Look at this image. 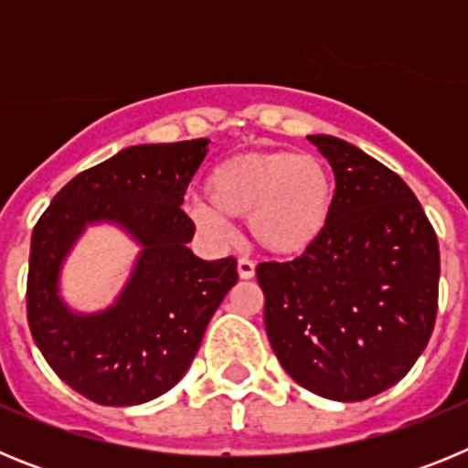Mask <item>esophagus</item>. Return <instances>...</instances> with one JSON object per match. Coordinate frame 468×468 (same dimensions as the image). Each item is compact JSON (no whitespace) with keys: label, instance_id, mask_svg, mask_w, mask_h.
Listing matches in <instances>:
<instances>
[{"label":"esophagus","instance_id":"obj_1","mask_svg":"<svg viewBox=\"0 0 468 468\" xmlns=\"http://www.w3.org/2000/svg\"><path fill=\"white\" fill-rule=\"evenodd\" d=\"M237 271H239V276H241V279H253V276H255V264L250 262V260H248V258H239Z\"/></svg>","mask_w":468,"mask_h":468}]
</instances>
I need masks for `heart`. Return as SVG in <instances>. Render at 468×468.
Masks as SVG:
<instances>
[{"label": "heart", "mask_w": 468, "mask_h": 468, "mask_svg": "<svg viewBox=\"0 0 468 468\" xmlns=\"http://www.w3.org/2000/svg\"><path fill=\"white\" fill-rule=\"evenodd\" d=\"M206 201L189 206L198 229L229 237V220H246L264 253L292 258L324 237L333 218V176L314 154L291 150L243 152L206 176Z\"/></svg>", "instance_id": "obj_1"}]
</instances>
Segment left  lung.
<instances>
[{
    "label": "left lung",
    "mask_w": 468,
    "mask_h": 468,
    "mask_svg": "<svg viewBox=\"0 0 468 468\" xmlns=\"http://www.w3.org/2000/svg\"><path fill=\"white\" fill-rule=\"evenodd\" d=\"M335 173L325 234L258 264L264 328L283 370L330 400H366L408 375L433 333L441 255L412 189L333 135H309Z\"/></svg>",
    "instance_id": "1"
}]
</instances>
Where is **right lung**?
Returning <instances> with one entry per match:
<instances>
[{"label": "right lung", "instance_id": "add662e5", "mask_svg": "<svg viewBox=\"0 0 468 468\" xmlns=\"http://www.w3.org/2000/svg\"><path fill=\"white\" fill-rule=\"evenodd\" d=\"M208 140L135 144L72 177L32 231L27 324L53 373L101 405H138L187 373L210 316L237 283V260L206 262L187 248L194 222L180 206ZM95 221L122 226L141 246L112 308L72 313L59 267Z\"/></svg>", "mask_w": 468, "mask_h": 468}]
</instances>
